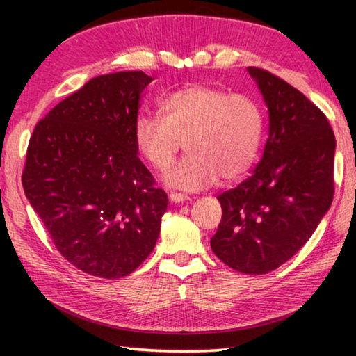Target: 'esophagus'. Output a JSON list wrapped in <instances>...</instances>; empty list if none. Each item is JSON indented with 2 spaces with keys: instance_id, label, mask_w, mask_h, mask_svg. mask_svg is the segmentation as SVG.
Wrapping results in <instances>:
<instances>
[{
  "instance_id": "34e87169",
  "label": "esophagus",
  "mask_w": 356,
  "mask_h": 356,
  "mask_svg": "<svg viewBox=\"0 0 356 356\" xmlns=\"http://www.w3.org/2000/svg\"><path fill=\"white\" fill-rule=\"evenodd\" d=\"M186 200H188V196L184 195V193H176V191H172L171 195H170V201H171V202H174V204H177V202H184V201H186Z\"/></svg>"
}]
</instances>
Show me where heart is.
I'll list each match as a JSON object with an SVG mask.
<instances>
[{"instance_id": "b5f03b06", "label": "heart", "mask_w": 356, "mask_h": 356, "mask_svg": "<svg viewBox=\"0 0 356 356\" xmlns=\"http://www.w3.org/2000/svg\"><path fill=\"white\" fill-rule=\"evenodd\" d=\"M161 116L141 114L135 120L138 154L159 172H166L179 150L185 159L166 182L182 190H202L237 180L254 163L261 149L265 119L257 102L209 86H188L161 102Z\"/></svg>"}]
</instances>
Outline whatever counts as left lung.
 <instances>
[{"label":"left lung","mask_w":356,"mask_h":356,"mask_svg":"<svg viewBox=\"0 0 356 356\" xmlns=\"http://www.w3.org/2000/svg\"><path fill=\"white\" fill-rule=\"evenodd\" d=\"M268 108V140L256 171L221 193L222 216L210 246L237 272L264 275L287 262L314 234L334 195L333 129L298 89L248 67Z\"/></svg>","instance_id":"obj_1"}]
</instances>
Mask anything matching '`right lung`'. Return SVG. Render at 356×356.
Here are the masks:
<instances>
[{
	"instance_id": "1",
	"label": "right lung",
	"mask_w": 356,
	"mask_h": 356,
	"mask_svg": "<svg viewBox=\"0 0 356 356\" xmlns=\"http://www.w3.org/2000/svg\"><path fill=\"white\" fill-rule=\"evenodd\" d=\"M141 70L95 76L34 127L25 195L64 259L105 280L130 275L155 248L168 196L134 140Z\"/></svg>"
}]
</instances>
